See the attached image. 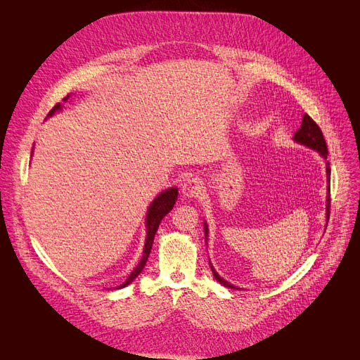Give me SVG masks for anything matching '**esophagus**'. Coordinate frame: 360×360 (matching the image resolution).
Listing matches in <instances>:
<instances>
[{
    "label": "esophagus",
    "instance_id": "obj_1",
    "mask_svg": "<svg viewBox=\"0 0 360 360\" xmlns=\"http://www.w3.org/2000/svg\"><path fill=\"white\" fill-rule=\"evenodd\" d=\"M202 191V184L197 178H189L182 184V193L186 198H198Z\"/></svg>",
    "mask_w": 360,
    "mask_h": 360
}]
</instances>
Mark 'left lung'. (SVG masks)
<instances>
[{"mask_svg":"<svg viewBox=\"0 0 360 360\" xmlns=\"http://www.w3.org/2000/svg\"><path fill=\"white\" fill-rule=\"evenodd\" d=\"M294 141H296L297 143L306 145L310 149L317 150L324 159H328V153H329L328 152V145H326V141L323 138L321 129L317 126V123L307 113L303 115L302 126L299 127L297 132L294 134ZM326 174H328V179L330 181V165H329V162H326ZM329 186H328V192H330ZM326 202H328V205H326V218H328V221H329V217H330V193L328 195V200H326ZM204 230H205V238H207L208 237V226H207V224L204 226ZM211 270H212V274H214V277H215V280L218 283H221L222 285H225L228 288H237L236 285L230 284L228 281H225L222 277H219V274L214 270L212 264H211Z\"/></svg>","mask_w":360,"mask_h":360,"instance_id":"1","label":"left lung"}]
</instances>
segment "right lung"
Masks as SVG:
<instances>
[{"instance_id":"right-lung-1","label":"right lung","mask_w":360,"mask_h":360,"mask_svg":"<svg viewBox=\"0 0 360 360\" xmlns=\"http://www.w3.org/2000/svg\"><path fill=\"white\" fill-rule=\"evenodd\" d=\"M70 97V94H68L66 97H64V102H68V99ZM57 110H61V105L57 103L47 115V117L53 116ZM178 200V189L176 188H169V189H165L163 192H160L158 197L152 201L149 210H148V214H146V241H145V248H143V257L142 259L139 261V264L135 267V270L130 273V276L126 278V281L120 285H117L116 288H123L126 287L127 284L132 283L139 274L141 271L143 270L146 261H148V257H149V252L152 250V244H153V238H155V234L158 231V226L160 224V221L163 219V217H165L175 205V201Z\"/></svg>"}]
</instances>
